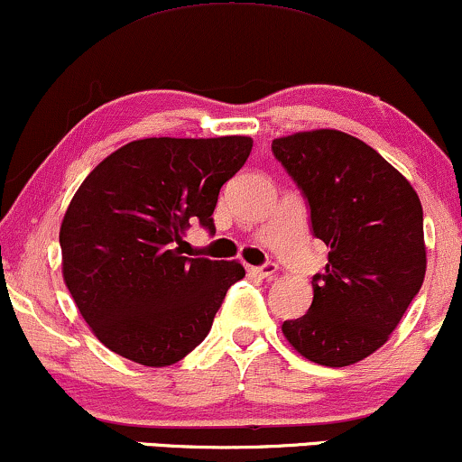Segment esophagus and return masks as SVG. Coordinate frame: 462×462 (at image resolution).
<instances>
[{"mask_svg": "<svg viewBox=\"0 0 462 462\" xmlns=\"http://www.w3.org/2000/svg\"><path fill=\"white\" fill-rule=\"evenodd\" d=\"M276 263H265L262 268H248V273L259 276V279H265V281H273L276 279Z\"/></svg>", "mask_w": 462, "mask_h": 462, "instance_id": "esophagus-1", "label": "esophagus"}]
</instances>
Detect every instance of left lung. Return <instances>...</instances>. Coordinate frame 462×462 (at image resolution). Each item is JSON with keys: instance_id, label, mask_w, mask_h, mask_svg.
I'll return each mask as SVG.
<instances>
[{"instance_id": "8db88e82", "label": "left lung", "mask_w": 462, "mask_h": 462, "mask_svg": "<svg viewBox=\"0 0 462 462\" xmlns=\"http://www.w3.org/2000/svg\"><path fill=\"white\" fill-rule=\"evenodd\" d=\"M276 160L311 208V226L330 248L302 318L283 322L298 355L346 367L376 352L426 276L424 211L413 186L381 153L337 129L273 140Z\"/></svg>"}]
</instances>
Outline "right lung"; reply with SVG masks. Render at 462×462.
<instances>
[{"label": "right lung", "mask_w": 462, "mask_h": 462, "mask_svg": "<svg viewBox=\"0 0 462 462\" xmlns=\"http://www.w3.org/2000/svg\"><path fill=\"white\" fill-rule=\"evenodd\" d=\"M251 149L248 135L134 140L84 179L60 225L62 279L106 348L166 367L208 337L244 268L179 244L192 222L216 231L220 188Z\"/></svg>", "instance_id": "1"}]
</instances>
